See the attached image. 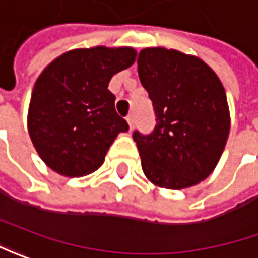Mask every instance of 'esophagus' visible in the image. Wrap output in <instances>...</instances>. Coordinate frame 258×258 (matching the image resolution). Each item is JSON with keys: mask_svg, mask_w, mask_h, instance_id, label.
Instances as JSON below:
<instances>
[{"mask_svg": "<svg viewBox=\"0 0 258 258\" xmlns=\"http://www.w3.org/2000/svg\"><path fill=\"white\" fill-rule=\"evenodd\" d=\"M127 122H128L130 128H133V125H134V115H133V114H128V115H127Z\"/></svg>", "mask_w": 258, "mask_h": 258, "instance_id": "34e87169", "label": "esophagus"}]
</instances>
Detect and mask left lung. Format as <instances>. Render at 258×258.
<instances>
[{"label": "left lung", "instance_id": "obj_1", "mask_svg": "<svg viewBox=\"0 0 258 258\" xmlns=\"http://www.w3.org/2000/svg\"><path fill=\"white\" fill-rule=\"evenodd\" d=\"M137 64L156 114L151 133H133L143 171L165 188L196 185L214 170L230 133L224 87L204 61L175 49H143Z\"/></svg>", "mask_w": 258, "mask_h": 258}]
</instances>
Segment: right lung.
Segmentation results:
<instances>
[{"instance_id": "obj_1", "label": "right lung", "mask_w": 258, "mask_h": 258, "mask_svg": "<svg viewBox=\"0 0 258 258\" xmlns=\"http://www.w3.org/2000/svg\"><path fill=\"white\" fill-rule=\"evenodd\" d=\"M136 55L130 47L73 49L41 73L32 90L28 133L49 168L81 177L101 167L117 134L128 130L115 111L108 83L133 66Z\"/></svg>"}]
</instances>
